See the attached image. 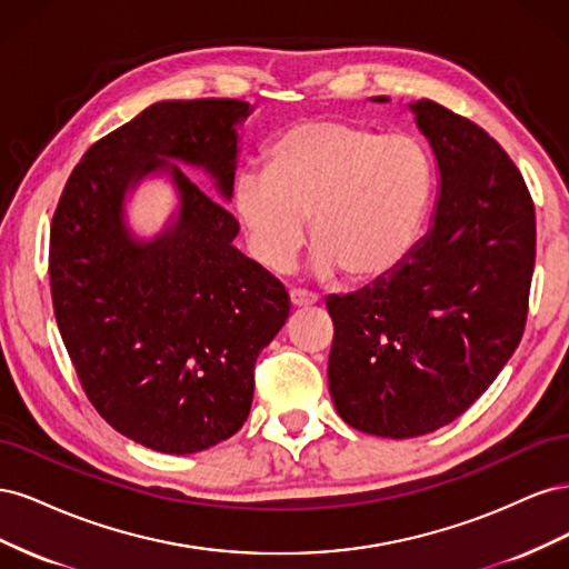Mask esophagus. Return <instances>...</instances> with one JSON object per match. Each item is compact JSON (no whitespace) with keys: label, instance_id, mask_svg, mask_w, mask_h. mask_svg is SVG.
<instances>
[{"label":"esophagus","instance_id":"1","mask_svg":"<svg viewBox=\"0 0 569 569\" xmlns=\"http://www.w3.org/2000/svg\"><path fill=\"white\" fill-rule=\"evenodd\" d=\"M289 301L295 308H306V306H313L318 301L316 295H311V291H303V289H291L289 291Z\"/></svg>","mask_w":569,"mask_h":569}]
</instances>
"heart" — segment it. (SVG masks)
<instances>
[{"instance_id": "heart-1", "label": "heart", "mask_w": 569, "mask_h": 569, "mask_svg": "<svg viewBox=\"0 0 569 569\" xmlns=\"http://www.w3.org/2000/svg\"><path fill=\"white\" fill-rule=\"evenodd\" d=\"M432 194V161L408 134L343 118H308L282 128L263 151V173L234 184V213L251 256L282 272L311 218L313 270L375 284L401 268Z\"/></svg>"}]
</instances>
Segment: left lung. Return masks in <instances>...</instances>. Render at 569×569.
Instances as JSON below:
<instances>
[{"label": "left lung", "mask_w": 569, "mask_h": 569, "mask_svg": "<svg viewBox=\"0 0 569 569\" xmlns=\"http://www.w3.org/2000/svg\"><path fill=\"white\" fill-rule=\"evenodd\" d=\"M410 109L439 166L432 228L389 278L327 299L335 408L387 439L435 432L489 389L522 339L537 256L533 201L501 144L437 101Z\"/></svg>", "instance_id": "left-lung-1"}]
</instances>
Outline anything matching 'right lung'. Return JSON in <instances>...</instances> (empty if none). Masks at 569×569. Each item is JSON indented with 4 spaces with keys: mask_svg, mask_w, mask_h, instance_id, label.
Instances as JSON below:
<instances>
[{
    "mask_svg": "<svg viewBox=\"0 0 569 569\" xmlns=\"http://www.w3.org/2000/svg\"><path fill=\"white\" fill-rule=\"evenodd\" d=\"M239 99L159 101L101 137L73 168L49 234L51 303L90 403L116 432L187 456L239 432L253 366L289 318L284 284L232 239L237 218L189 180L232 197ZM168 172L179 218L151 243L124 226L128 188Z\"/></svg>",
    "mask_w": 569,
    "mask_h": 569,
    "instance_id": "obj_1",
    "label": "right lung"
}]
</instances>
